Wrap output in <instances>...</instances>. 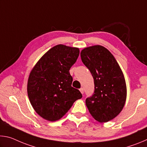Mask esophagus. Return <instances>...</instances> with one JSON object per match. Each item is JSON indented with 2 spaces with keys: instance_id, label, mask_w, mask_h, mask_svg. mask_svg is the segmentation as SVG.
Listing matches in <instances>:
<instances>
[{
  "instance_id": "esophagus-1",
  "label": "esophagus",
  "mask_w": 147,
  "mask_h": 147,
  "mask_svg": "<svg viewBox=\"0 0 147 147\" xmlns=\"http://www.w3.org/2000/svg\"><path fill=\"white\" fill-rule=\"evenodd\" d=\"M80 91L81 92V93H82V94H83V93H84V88H82L80 89Z\"/></svg>"
}]
</instances>
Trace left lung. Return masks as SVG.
Returning a JSON list of instances; mask_svg holds the SVG:
<instances>
[{
  "label": "left lung",
  "mask_w": 147,
  "mask_h": 147,
  "mask_svg": "<svg viewBox=\"0 0 147 147\" xmlns=\"http://www.w3.org/2000/svg\"><path fill=\"white\" fill-rule=\"evenodd\" d=\"M80 56L94 79V93L86 100L89 113L100 123L112 120L120 113L126 99L123 71L112 54L101 45L84 49Z\"/></svg>",
  "instance_id": "8db88e82"
}]
</instances>
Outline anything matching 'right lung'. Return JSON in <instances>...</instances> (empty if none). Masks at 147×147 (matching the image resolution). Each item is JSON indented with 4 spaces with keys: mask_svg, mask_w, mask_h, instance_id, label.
<instances>
[{
    "mask_svg": "<svg viewBox=\"0 0 147 147\" xmlns=\"http://www.w3.org/2000/svg\"><path fill=\"white\" fill-rule=\"evenodd\" d=\"M79 49L58 45L37 62L30 73L27 92L36 112L49 121L60 119L73 103L82 97L71 86L69 70L76 61Z\"/></svg>",
    "mask_w": 147,
    "mask_h": 147,
    "instance_id": "add662e5",
    "label": "right lung"
}]
</instances>
